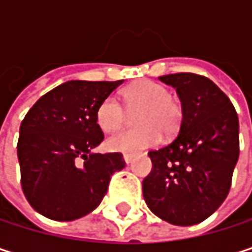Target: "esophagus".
Wrapping results in <instances>:
<instances>
[{"instance_id": "obj_1", "label": "esophagus", "mask_w": 252, "mask_h": 252, "mask_svg": "<svg viewBox=\"0 0 252 252\" xmlns=\"http://www.w3.org/2000/svg\"><path fill=\"white\" fill-rule=\"evenodd\" d=\"M132 159H134V155H131V153H126V155H124V160H126V163H131V162H132Z\"/></svg>"}]
</instances>
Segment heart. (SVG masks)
Returning <instances> with one entry per match:
<instances>
[{"instance_id":"obj_1","label":"heart","mask_w":252,"mask_h":252,"mask_svg":"<svg viewBox=\"0 0 252 252\" xmlns=\"http://www.w3.org/2000/svg\"><path fill=\"white\" fill-rule=\"evenodd\" d=\"M129 109L141 108L135 117L140 126L126 129L108 138L106 146L112 152H137L156 146L163 135L175 134L181 124L182 111L168 87L152 80H137L123 90ZM99 126L106 132L120 129L126 123V111L114 97H106L97 109Z\"/></svg>"}]
</instances>
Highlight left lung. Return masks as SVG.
I'll use <instances>...</instances> for the list:
<instances>
[{"label":"left lung","mask_w":252,"mask_h":252,"mask_svg":"<svg viewBox=\"0 0 252 252\" xmlns=\"http://www.w3.org/2000/svg\"><path fill=\"white\" fill-rule=\"evenodd\" d=\"M176 89L182 121L175 138L149 152L152 172L143 179L147 207L162 220L191 226L225 201L239 158V121L226 94L207 77H159Z\"/></svg>","instance_id":"obj_1"}]
</instances>
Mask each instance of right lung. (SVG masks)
Here are the masks:
<instances>
[{
	"mask_svg": "<svg viewBox=\"0 0 252 252\" xmlns=\"http://www.w3.org/2000/svg\"><path fill=\"white\" fill-rule=\"evenodd\" d=\"M118 81L71 80L43 94L20 126L17 156L22 188L42 216L70 222L93 212L111 176L124 169L121 153H94L103 140L100 103Z\"/></svg>",
	"mask_w": 252,
	"mask_h": 252,
	"instance_id": "add662e5",
	"label": "right lung"
}]
</instances>
